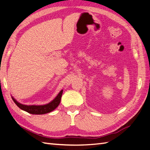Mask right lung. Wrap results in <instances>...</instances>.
I'll return each mask as SVG.
<instances>
[{
    "label": "right lung",
    "instance_id": "right-lung-1",
    "mask_svg": "<svg viewBox=\"0 0 150 150\" xmlns=\"http://www.w3.org/2000/svg\"><path fill=\"white\" fill-rule=\"evenodd\" d=\"M63 94V90L60 91V93L57 96L56 98L52 101L49 104L45 105H40V106H36V105H24L20 104V103L17 102L15 99L13 98V100L15 103L19 108L20 109L25 111V112H28L31 114H35V115H42L45 114L52 112L54 109H56L58 105H59L61 101V96Z\"/></svg>",
    "mask_w": 150,
    "mask_h": 150
}]
</instances>
